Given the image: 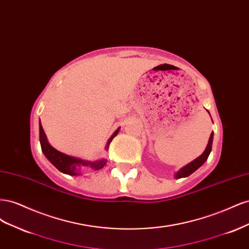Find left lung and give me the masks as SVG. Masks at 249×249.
Returning a JSON list of instances; mask_svg holds the SVG:
<instances>
[{
	"instance_id": "left-lung-1",
	"label": "left lung",
	"mask_w": 249,
	"mask_h": 249,
	"mask_svg": "<svg viewBox=\"0 0 249 249\" xmlns=\"http://www.w3.org/2000/svg\"><path fill=\"white\" fill-rule=\"evenodd\" d=\"M208 111V110H207ZM208 113H210L208 111ZM211 116V115H210ZM213 122V120H212ZM213 137H214V133L212 132L210 135V138H209V142L207 144V147L205 149V152H203L199 157H197L196 159H194L192 162L188 163L187 165H185L184 167L179 168L176 173H175V178L178 179V178H187L189 177L190 175H192V173L197 170L201 165L205 163L207 160H208V157L211 153V150H212V144H213Z\"/></svg>"
}]
</instances>
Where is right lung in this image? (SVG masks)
Wrapping results in <instances>:
<instances>
[{"instance_id":"right-lung-1","label":"right lung","mask_w":249,"mask_h":249,"mask_svg":"<svg viewBox=\"0 0 249 249\" xmlns=\"http://www.w3.org/2000/svg\"><path fill=\"white\" fill-rule=\"evenodd\" d=\"M119 130H120V127H118V129L111 135V137L107 141V144H106V147H105V149L108 150L111 141L118 134ZM39 141H40L42 153L44 154V156L47 157V159L53 165H54V166L59 171L65 173V175L80 176L83 169L100 170L107 163L106 159H100V160H96V161H88V160L81 159V158L69 156V155L63 154L61 152H59V150H57L56 148L53 147L49 143L47 135L42 129L40 120H39Z\"/></svg>"}]
</instances>
